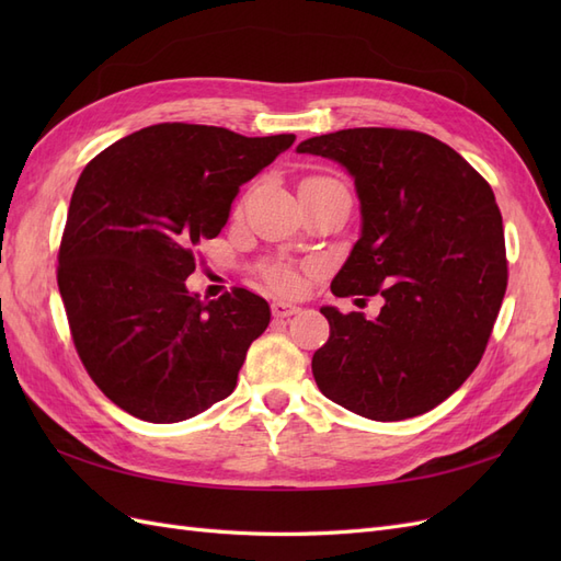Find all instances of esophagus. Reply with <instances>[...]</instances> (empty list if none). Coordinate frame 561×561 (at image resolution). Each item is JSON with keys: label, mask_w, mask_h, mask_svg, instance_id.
Segmentation results:
<instances>
[{"label": "esophagus", "mask_w": 561, "mask_h": 561, "mask_svg": "<svg viewBox=\"0 0 561 561\" xmlns=\"http://www.w3.org/2000/svg\"><path fill=\"white\" fill-rule=\"evenodd\" d=\"M271 313H274L276 318H290L295 313H299V307L293 301H283V299H276L274 304H271Z\"/></svg>", "instance_id": "1"}]
</instances>
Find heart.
I'll list each match as a JSON object with an SVG mask.
<instances>
[{
    "mask_svg": "<svg viewBox=\"0 0 561 561\" xmlns=\"http://www.w3.org/2000/svg\"><path fill=\"white\" fill-rule=\"evenodd\" d=\"M322 180V178H320ZM271 280H274L278 287H283V290H293V287H297V278L293 274H285V271H280V274H274L271 276Z\"/></svg>",
    "mask_w": 561,
    "mask_h": 561,
    "instance_id": "obj_1",
    "label": "heart"
}]
</instances>
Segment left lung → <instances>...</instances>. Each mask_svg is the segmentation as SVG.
I'll list each match as a JSON object with an SVG mask.
<instances>
[{"label": "left lung", "mask_w": 561, "mask_h": 561, "mask_svg": "<svg viewBox=\"0 0 561 561\" xmlns=\"http://www.w3.org/2000/svg\"><path fill=\"white\" fill-rule=\"evenodd\" d=\"M344 165L363 229L332 280L336 297L381 295L377 318L322 307L320 393L375 421L433 410L482 360L507 285L503 219L486 180L426 133L346 128L299 142Z\"/></svg>", "instance_id": "obj_1"}]
</instances>
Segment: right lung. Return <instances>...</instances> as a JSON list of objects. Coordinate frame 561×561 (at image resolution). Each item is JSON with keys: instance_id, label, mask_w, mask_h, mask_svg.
<instances>
[{"instance_id": "obj_1", "label": "right lung", "mask_w": 561, "mask_h": 561, "mask_svg": "<svg viewBox=\"0 0 561 561\" xmlns=\"http://www.w3.org/2000/svg\"><path fill=\"white\" fill-rule=\"evenodd\" d=\"M295 135L157 124L83 168L67 210L58 287L79 358L124 412L175 423L231 396L271 320L245 287L201 301L196 250L227 225L241 184Z\"/></svg>"}]
</instances>
